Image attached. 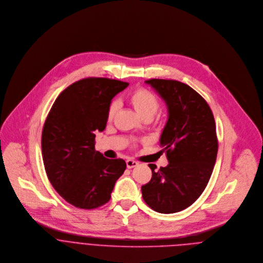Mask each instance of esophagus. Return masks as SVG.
<instances>
[{"mask_svg": "<svg viewBox=\"0 0 263 263\" xmlns=\"http://www.w3.org/2000/svg\"><path fill=\"white\" fill-rule=\"evenodd\" d=\"M139 164L136 162V161H133V160H127L126 161V167L128 168V169H133V168H135V167H137Z\"/></svg>", "mask_w": 263, "mask_h": 263, "instance_id": "obj_1", "label": "esophagus"}]
</instances>
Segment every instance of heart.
I'll use <instances>...</instances> for the list:
<instances>
[{
  "label": "heart",
  "mask_w": 263,
  "mask_h": 263,
  "mask_svg": "<svg viewBox=\"0 0 263 263\" xmlns=\"http://www.w3.org/2000/svg\"><path fill=\"white\" fill-rule=\"evenodd\" d=\"M128 101L135 109V111L143 118L152 119L153 116L160 110L161 102L160 99L156 97L152 92L140 88L133 91L128 95ZM117 111V103L114 102L110 106L108 112L109 120H112Z\"/></svg>",
  "instance_id": "1"
}]
</instances>
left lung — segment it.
<instances>
[{
    "label": "left lung",
    "mask_w": 263,
    "mask_h": 263,
    "mask_svg": "<svg viewBox=\"0 0 263 263\" xmlns=\"http://www.w3.org/2000/svg\"><path fill=\"white\" fill-rule=\"evenodd\" d=\"M165 101L168 120L160 138L168 166L154 171L141 187L149 207L161 214H174L191 206L205 190L218 153L213 112L205 99L190 86L172 80L145 81Z\"/></svg>",
    "instance_id": "1"
}]
</instances>
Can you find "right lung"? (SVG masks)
<instances>
[{
    "label": "right lung",
    "mask_w": 263,
    "mask_h": 263,
    "mask_svg": "<svg viewBox=\"0 0 263 263\" xmlns=\"http://www.w3.org/2000/svg\"><path fill=\"white\" fill-rule=\"evenodd\" d=\"M127 83L89 78L67 87L55 100L45 120L41 150L46 175L58 194L78 208L93 209L106 204L123 160L106 159L95 150V133L107 126L115 95Z\"/></svg>",
    "instance_id": "right-lung-1"
}]
</instances>
